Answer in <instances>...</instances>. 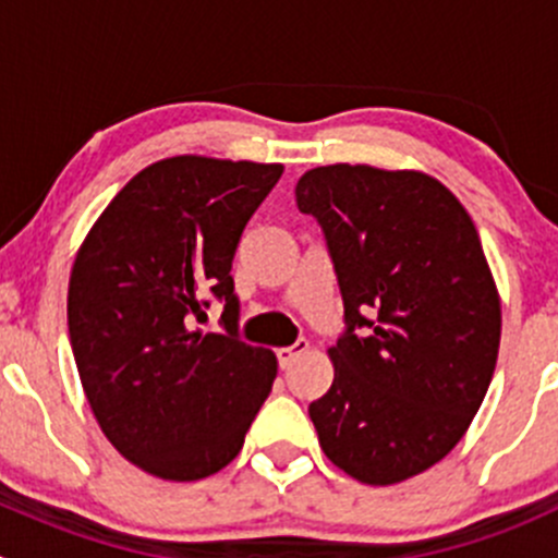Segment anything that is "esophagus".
Here are the masks:
<instances>
[{"label":"esophagus","instance_id":"esophagus-1","mask_svg":"<svg viewBox=\"0 0 558 558\" xmlns=\"http://www.w3.org/2000/svg\"><path fill=\"white\" fill-rule=\"evenodd\" d=\"M307 351H311V342H307V340H296L294 345L280 348V351H278V362H280V367L289 369L291 364H294L296 359H300V356H305Z\"/></svg>","mask_w":558,"mask_h":558}]
</instances>
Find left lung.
Segmentation results:
<instances>
[{
    "label": "left lung",
    "instance_id": "left-lung-1",
    "mask_svg": "<svg viewBox=\"0 0 558 558\" xmlns=\"http://www.w3.org/2000/svg\"><path fill=\"white\" fill-rule=\"evenodd\" d=\"M296 207L324 229L348 324L311 404L318 442L359 483H402L453 451L497 367L502 307L477 229L418 170L315 167Z\"/></svg>",
    "mask_w": 558,
    "mask_h": 558
}]
</instances>
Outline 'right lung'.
Returning <instances> with one entry per match:
<instances>
[{"instance_id": "1", "label": "right lung", "mask_w": 558, "mask_h": 558, "mask_svg": "<svg viewBox=\"0 0 558 558\" xmlns=\"http://www.w3.org/2000/svg\"><path fill=\"white\" fill-rule=\"evenodd\" d=\"M283 165L170 156L134 174L77 247L72 353L99 429L165 481L223 470L272 391L278 359L234 337L232 258ZM213 290L227 336L190 329Z\"/></svg>"}]
</instances>
